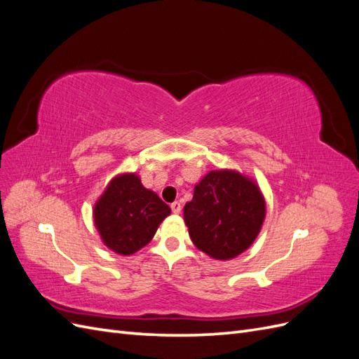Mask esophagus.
<instances>
[{
  "label": "esophagus",
  "instance_id": "34e87169",
  "mask_svg": "<svg viewBox=\"0 0 359 359\" xmlns=\"http://www.w3.org/2000/svg\"><path fill=\"white\" fill-rule=\"evenodd\" d=\"M170 208H172V212H173V214H180V212H181V203H180V202H173V203L170 205Z\"/></svg>",
  "mask_w": 359,
  "mask_h": 359
}]
</instances>
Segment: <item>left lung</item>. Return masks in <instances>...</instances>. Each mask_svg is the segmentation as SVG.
Instances as JSON below:
<instances>
[{"label": "left lung", "instance_id": "1", "mask_svg": "<svg viewBox=\"0 0 359 359\" xmlns=\"http://www.w3.org/2000/svg\"><path fill=\"white\" fill-rule=\"evenodd\" d=\"M265 214V199L257 184L229 169L206 173L184 206V222L193 244L217 260L245 252L259 235Z\"/></svg>", "mask_w": 359, "mask_h": 359}]
</instances>
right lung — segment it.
I'll return each mask as SVG.
<instances>
[{
  "label": "right lung",
  "instance_id": "obj_1",
  "mask_svg": "<svg viewBox=\"0 0 359 359\" xmlns=\"http://www.w3.org/2000/svg\"><path fill=\"white\" fill-rule=\"evenodd\" d=\"M93 214L103 244L130 256L153 240L170 208L142 186L136 173H121L107 184Z\"/></svg>",
  "mask_w": 359,
  "mask_h": 359
}]
</instances>
